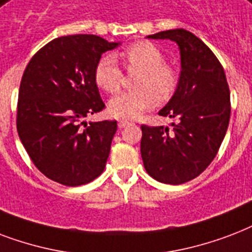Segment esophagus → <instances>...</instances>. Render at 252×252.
Masks as SVG:
<instances>
[{
  "instance_id": "1",
  "label": "esophagus",
  "mask_w": 252,
  "mask_h": 252,
  "mask_svg": "<svg viewBox=\"0 0 252 252\" xmlns=\"http://www.w3.org/2000/svg\"><path fill=\"white\" fill-rule=\"evenodd\" d=\"M130 124H131L130 121H128V120H125V118H122V120L118 121V127H120V128H124V127H126L127 125H130Z\"/></svg>"
}]
</instances>
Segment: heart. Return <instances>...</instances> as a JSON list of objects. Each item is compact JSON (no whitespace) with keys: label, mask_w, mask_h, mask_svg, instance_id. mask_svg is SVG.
Returning a JSON list of instances; mask_svg holds the SVG:
<instances>
[{"label":"heart","mask_w":252,"mask_h":252,"mask_svg":"<svg viewBox=\"0 0 252 252\" xmlns=\"http://www.w3.org/2000/svg\"><path fill=\"white\" fill-rule=\"evenodd\" d=\"M126 69L138 72L131 92H125L109 101V112L121 118H136L159 102L172 98L179 85V72L164 62L160 48L147 40H139L121 52ZM95 85L108 94H114L122 85V72L112 55L99 58L93 71Z\"/></svg>","instance_id":"1"}]
</instances>
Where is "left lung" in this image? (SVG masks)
<instances>
[{"label":"left lung","mask_w":252,"mask_h":252,"mask_svg":"<svg viewBox=\"0 0 252 252\" xmlns=\"http://www.w3.org/2000/svg\"><path fill=\"white\" fill-rule=\"evenodd\" d=\"M151 39H171L180 48L179 85L159 114L177 118L173 130L142 125L140 154L144 168L164 184H184L204 172L217 155L230 120V89L217 56L196 35L160 31Z\"/></svg>","instance_id":"8db88e82"}]
</instances>
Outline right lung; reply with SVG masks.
<instances>
[{
  "label": "right lung",
  "instance_id": "obj_1",
  "mask_svg": "<svg viewBox=\"0 0 252 252\" xmlns=\"http://www.w3.org/2000/svg\"><path fill=\"white\" fill-rule=\"evenodd\" d=\"M118 43L97 35H67L43 46L23 72L17 131L40 172L67 187L104 172L117 121L81 122L105 109L93 79L95 63Z\"/></svg>",
  "mask_w": 252,
  "mask_h": 252
}]
</instances>
